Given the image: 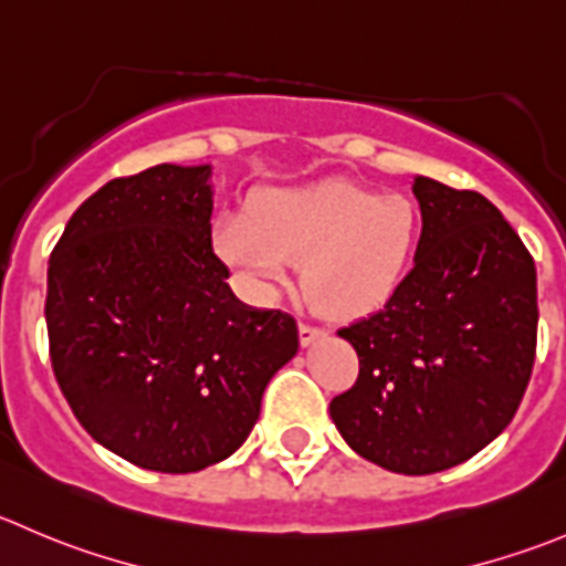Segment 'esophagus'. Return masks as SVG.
Segmentation results:
<instances>
[{
	"instance_id": "esophagus-1",
	"label": "esophagus",
	"mask_w": 566,
	"mask_h": 566,
	"mask_svg": "<svg viewBox=\"0 0 566 566\" xmlns=\"http://www.w3.org/2000/svg\"><path fill=\"white\" fill-rule=\"evenodd\" d=\"M298 337H301V345H312L317 343L321 337H326V328L321 326H312V323H298Z\"/></svg>"
}]
</instances>
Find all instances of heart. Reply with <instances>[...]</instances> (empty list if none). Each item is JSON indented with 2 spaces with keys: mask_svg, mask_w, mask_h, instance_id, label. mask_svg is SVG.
I'll list each match as a JSON object with an SVG mask.
<instances>
[{
  "mask_svg": "<svg viewBox=\"0 0 566 566\" xmlns=\"http://www.w3.org/2000/svg\"><path fill=\"white\" fill-rule=\"evenodd\" d=\"M420 216L403 193L350 179L273 188L245 218H223L216 249L256 284H279L304 262L310 298L326 315L359 317L392 298L409 271Z\"/></svg>",
  "mask_w": 566,
  "mask_h": 566,
  "instance_id": "1",
  "label": "heart"
}]
</instances>
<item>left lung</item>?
Segmentation results:
<instances>
[{
    "label": "left lung",
    "instance_id": "8db88e82",
    "mask_svg": "<svg viewBox=\"0 0 566 566\" xmlns=\"http://www.w3.org/2000/svg\"><path fill=\"white\" fill-rule=\"evenodd\" d=\"M415 268L373 315L339 328L359 376L328 415L367 462L429 475L490 446L517 411L536 356V268L475 190L415 179Z\"/></svg>",
    "mask_w": 566,
    "mask_h": 566
}]
</instances>
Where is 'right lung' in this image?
<instances>
[{"label":"right lung","mask_w":566,"mask_h":566,"mask_svg":"<svg viewBox=\"0 0 566 566\" xmlns=\"http://www.w3.org/2000/svg\"><path fill=\"white\" fill-rule=\"evenodd\" d=\"M210 218V166L163 163L82 201L49 256L54 378L98 446L157 473L232 457L298 350L293 315L234 298Z\"/></svg>","instance_id":"right-lung-1"}]
</instances>
